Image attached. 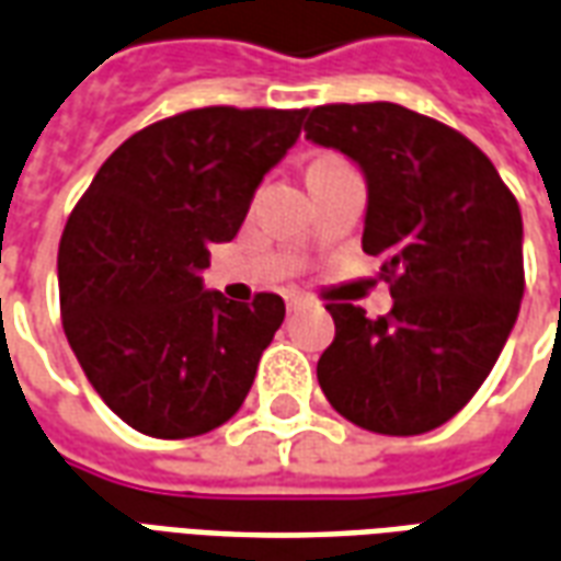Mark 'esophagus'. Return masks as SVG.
<instances>
[{
	"label": "esophagus",
	"mask_w": 561,
	"mask_h": 561,
	"mask_svg": "<svg viewBox=\"0 0 561 561\" xmlns=\"http://www.w3.org/2000/svg\"><path fill=\"white\" fill-rule=\"evenodd\" d=\"M306 304V297H300V294H291L288 300H285V306H288V312H297L300 306Z\"/></svg>",
	"instance_id": "esophagus-1"
}]
</instances>
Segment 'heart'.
Here are the masks:
<instances>
[{"label": "heart", "instance_id": "obj_1", "mask_svg": "<svg viewBox=\"0 0 561 561\" xmlns=\"http://www.w3.org/2000/svg\"><path fill=\"white\" fill-rule=\"evenodd\" d=\"M342 159H336V156H318L316 161H312V164H309V168H324V164H340Z\"/></svg>", "mask_w": 561, "mask_h": 561}]
</instances>
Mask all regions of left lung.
Here are the masks:
<instances>
[{
    "label": "left lung",
    "instance_id": "obj_1",
    "mask_svg": "<svg viewBox=\"0 0 561 561\" xmlns=\"http://www.w3.org/2000/svg\"><path fill=\"white\" fill-rule=\"evenodd\" d=\"M304 131L364 168V252L381 255L393 294L378 318L328 304L336 336L318 360V385L369 433H430L478 393L517 321L526 288L517 197L466 135L402 104H321Z\"/></svg>",
    "mask_w": 561,
    "mask_h": 561
}]
</instances>
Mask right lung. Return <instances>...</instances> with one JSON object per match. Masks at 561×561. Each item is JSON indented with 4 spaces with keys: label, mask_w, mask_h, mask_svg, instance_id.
<instances>
[{
    "label": "right lung",
    "mask_w": 561,
    "mask_h": 561,
    "mask_svg": "<svg viewBox=\"0 0 561 561\" xmlns=\"http://www.w3.org/2000/svg\"><path fill=\"white\" fill-rule=\"evenodd\" d=\"M306 107H197L140 128L104 161L59 240L68 345L107 409L152 438L231 421L282 328L279 294L204 291L209 245L243 225Z\"/></svg>",
    "instance_id": "right-lung-1"
}]
</instances>
